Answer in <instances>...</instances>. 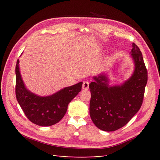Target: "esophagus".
<instances>
[{
	"mask_svg": "<svg viewBox=\"0 0 160 160\" xmlns=\"http://www.w3.org/2000/svg\"><path fill=\"white\" fill-rule=\"evenodd\" d=\"M89 82H84L82 84V89L84 90L89 89Z\"/></svg>",
	"mask_w": 160,
	"mask_h": 160,
	"instance_id": "esophagus-1",
	"label": "esophagus"
}]
</instances>
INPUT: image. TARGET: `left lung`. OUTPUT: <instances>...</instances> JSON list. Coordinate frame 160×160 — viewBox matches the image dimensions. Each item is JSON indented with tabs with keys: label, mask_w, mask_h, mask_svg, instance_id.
<instances>
[{
	"label": "left lung",
	"mask_w": 160,
	"mask_h": 160,
	"mask_svg": "<svg viewBox=\"0 0 160 160\" xmlns=\"http://www.w3.org/2000/svg\"><path fill=\"white\" fill-rule=\"evenodd\" d=\"M130 58L134 64L131 76L120 84H110L107 72L93 76L89 84L91 93L89 113L96 127L114 131L124 127L138 113L143 101L148 76L139 47L132 44Z\"/></svg>",
	"instance_id": "left-lung-1"
}]
</instances>
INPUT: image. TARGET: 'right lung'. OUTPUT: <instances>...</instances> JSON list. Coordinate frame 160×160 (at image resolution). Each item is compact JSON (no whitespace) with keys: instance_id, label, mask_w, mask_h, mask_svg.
<instances>
[{"instance_id":"1","label":"right lung","mask_w":160,"mask_h":160,"mask_svg":"<svg viewBox=\"0 0 160 160\" xmlns=\"http://www.w3.org/2000/svg\"><path fill=\"white\" fill-rule=\"evenodd\" d=\"M19 67L18 60L16 65V96L26 116L33 124L40 127L58 123L65 115L68 104L82 89V82L64 87L49 96H40L27 88Z\"/></svg>"}]
</instances>
